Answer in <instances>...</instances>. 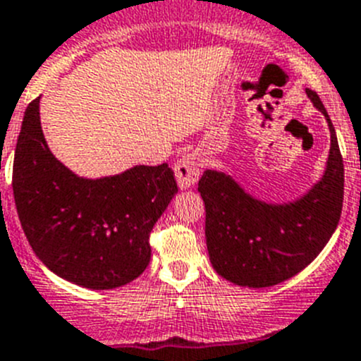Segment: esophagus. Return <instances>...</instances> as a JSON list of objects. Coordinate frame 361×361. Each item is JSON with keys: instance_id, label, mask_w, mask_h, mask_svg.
Masks as SVG:
<instances>
[{"instance_id": "esophagus-1", "label": "esophagus", "mask_w": 361, "mask_h": 361, "mask_svg": "<svg viewBox=\"0 0 361 361\" xmlns=\"http://www.w3.org/2000/svg\"><path fill=\"white\" fill-rule=\"evenodd\" d=\"M174 173H176L178 187L181 190H187V188L194 187V183L197 181V176H200V158H197L196 152L185 154L178 161L176 167H174Z\"/></svg>"}]
</instances>
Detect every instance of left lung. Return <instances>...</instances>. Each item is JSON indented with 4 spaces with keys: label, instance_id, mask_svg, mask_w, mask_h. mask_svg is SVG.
Instances as JSON below:
<instances>
[{
    "label": "left lung",
    "instance_id": "8db88e82",
    "mask_svg": "<svg viewBox=\"0 0 361 361\" xmlns=\"http://www.w3.org/2000/svg\"><path fill=\"white\" fill-rule=\"evenodd\" d=\"M307 99L327 120L331 147L320 180L302 196L271 203L250 194L225 171L207 169L197 183L204 201V237L210 264L226 281L269 288L306 268L331 239L343 201V161L322 100Z\"/></svg>",
    "mask_w": 361,
    "mask_h": 361
}]
</instances>
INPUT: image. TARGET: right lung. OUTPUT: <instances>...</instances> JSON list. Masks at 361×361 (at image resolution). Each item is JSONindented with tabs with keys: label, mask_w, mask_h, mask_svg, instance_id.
Here are the masks:
<instances>
[{
	"label": "right lung",
	"mask_w": 361,
	"mask_h": 361,
	"mask_svg": "<svg viewBox=\"0 0 361 361\" xmlns=\"http://www.w3.org/2000/svg\"><path fill=\"white\" fill-rule=\"evenodd\" d=\"M39 100L28 104L14 154L16 209L28 243L57 277L90 290H115L144 274L149 233L178 192L167 164L84 178L47 144Z\"/></svg>",
	"instance_id": "1"
}]
</instances>
